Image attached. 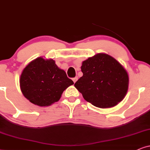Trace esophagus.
Returning a JSON list of instances; mask_svg holds the SVG:
<instances>
[{
  "mask_svg": "<svg viewBox=\"0 0 150 150\" xmlns=\"http://www.w3.org/2000/svg\"><path fill=\"white\" fill-rule=\"evenodd\" d=\"M77 79H78V77H74V78H73V82H74V83L76 82V81L77 80Z\"/></svg>",
  "mask_w": 150,
  "mask_h": 150,
  "instance_id": "obj_1",
  "label": "esophagus"
}]
</instances>
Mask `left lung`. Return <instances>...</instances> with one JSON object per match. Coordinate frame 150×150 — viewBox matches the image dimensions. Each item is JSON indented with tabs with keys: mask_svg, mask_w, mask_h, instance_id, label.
Instances as JSON below:
<instances>
[{
	"mask_svg": "<svg viewBox=\"0 0 150 150\" xmlns=\"http://www.w3.org/2000/svg\"><path fill=\"white\" fill-rule=\"evenodd\" d=\"M83 76L75 84L83 98L95 107L110 108L117 105L126 96L129 76L115 59L99 53L82 62Z\"/></svg>",
	"mask_w": 150,
	"mask_h": 150,
	"instance_id": "1",
	"label": "left lung"
}]
</instances>
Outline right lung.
I'll return each instance as SVG.
<instances>
[{
	"label": "right lung",
	"mask_w": 150,
	"mask_h": 150,
	"mask_svg": "<svg viewBox=\"0 0 150 150\" xmlns=\"http://www.w3.org/2000/svg\"><path fill=\"white\" fill-rule=\"evenodd\" d=\"M73 84L54 60L41 57L28 64L20 77L21 90L25 98L40 107L59 101L64 91Z\"/></svg>",
	"instance_id": "obj_1"
}]
</instances>
